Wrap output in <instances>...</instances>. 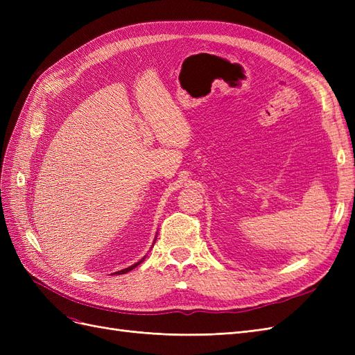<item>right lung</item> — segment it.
<instances>
[{
    "label": "right lung",
    "instance_id": "right-lung-1",
    "mask_svg": "<svg viewBox=\"0 0 355 355\" xmlns=\"http://www.w3.org/2000/svg\"><path fill=\"white\" fill-rule=\"evenodd\" d=\"M155 240H157V237H155ZM155 240H154V243H155ZM154 243H153V245H154ZM146 257V256H145ZM145 257H142V259L141 261H139V262H136V263H133L132 266H128V268H124V270H121V271H116V272H114V274H118V275H120V274H125V272H128V271H132V270H135V268L139 265V263H142L144 261H145Z\"/></svg>",
    "mask_w": 355,
    "mask_h": 355
}]
</instances>
